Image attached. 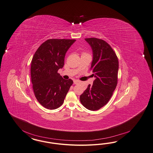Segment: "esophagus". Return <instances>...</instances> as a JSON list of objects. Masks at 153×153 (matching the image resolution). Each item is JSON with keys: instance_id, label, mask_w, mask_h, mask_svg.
I'll use <instances>...</instances> for the list:
<instances>
[{"instance_id": "1", "label": "esophagus", "mask_w": 153, "mask_h": 153, "mask_svg": "<svg viewBox=\"0 0 153 153\" xmlns=\"http://www.w3.org/2000/svg\"><path fill=\"white\" fill-rule=\"evenodd\" d=\"M74 84L76 85L79 84V80H77V79H74Z\"/></svg>"}]
</instances>
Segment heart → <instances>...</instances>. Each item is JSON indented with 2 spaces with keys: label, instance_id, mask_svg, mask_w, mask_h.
Instances as JSON below:
<instances>
[{
  "label": "heart",
  "instance_id": "obj_1",
  "mask_svg": "<svg viewBox=\"0 0 153 153\" xmlns=\"http://www.w3.org/2000/svg\"><path fill=\"white\" fill-rule=\"evenodd\" d=\"M86 53H85V52H82V55H83V54H86Z\"/></svg>",
  "mask_w": 153,
  "mask_h": 153
}]
</instances>
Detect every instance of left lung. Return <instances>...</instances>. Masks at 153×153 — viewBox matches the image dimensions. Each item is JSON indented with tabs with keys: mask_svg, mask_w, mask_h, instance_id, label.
Masks as SVG:
<instances>
[{
	"mask_svg": "<svg viewBox=\"0 0 153 153\" xmlns=\"http://www.w3.org/2000/svg\"><path fill=\"white\" fill-rule=\"evenodd\" d=\"M92 48L93 60L90 70L95 77L80 95L81 104L87 109L96 111L108 102L117 84L119 61L116 53L105 41L97 38H85Z\"/></svg>",
	"mask_w": 153,
	"mask_h": 153,
	"instance_id": "obj_1",
	"label": "left lung"
}]
</instances>
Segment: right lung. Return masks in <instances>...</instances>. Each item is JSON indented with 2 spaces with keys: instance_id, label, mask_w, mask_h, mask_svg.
<instances>
[{
  "instance_id": "obj_1",
  "label": "right lung",
  "mask_w": 153,
  "mask_h": 153,
  "mask_svg": "<svg viewBox=\"0 0 153 153\" xmlns=\"http://www.w3.org/2000/svg\"><path fill=\"white\" fill-rule=\"evenodd\" d=\"M76 41L68 39H49L42 43L32 58L31 80L38 102L49 110L63 105L73 81L62 78L58 70L64 64L65 53Z\"/></svg>"
}]
</instances>
